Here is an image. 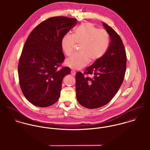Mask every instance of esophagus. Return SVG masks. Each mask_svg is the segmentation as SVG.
Instances as JSON below:
<instances>
[{"mask_svg":"<svg viewBox=\"0 0 150 150\" xmlns=\"http://www.w3.org/2000/svg\"><path fill=\"white\" fill-rule=\"evenodd\" d=\"M71 74L73 76H75V75H76V71L74 70H71Z\"/></svg>","mask_w":150,"mask_h":150,"instance_id":"34e87169","label":"esophagus"}]
</instances>
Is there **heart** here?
Returning a JSON list of instances; mask_svg holds the SVG:
<instances>
[{
	"mask_svg": "<svg viewBox=\"0 0 150 150\" xmlns=\"http://www.w3.org/2000/svg\"><path fill=\"white\" fill-rule=\"evenodd\" d=\"M76 44H80L79 52L66 59L65 64L72 69H80L89 62H95L103 57L109 47L110 37L106 30L86 22L77 27L73 35L66 33L62 37L61 47L67 56L73 54Z\"/></svg>",
	"mask_w": 150,
	"mask_h": 150,
	"instance_id": "obj_1",
	"label": "heart"
}]
</instances>
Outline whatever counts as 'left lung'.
I'll list each match as a JSON object with an SVG mask.
<instances>
[{"instance_id": "left-lung-1", "label": "left lung", "mask_w": 150, "mask_h": 150, "mask_svg": "<svg viewBox=\"0 0 150 150\" xmlns=\"http://www.w3.org/2000/svg\"><path fill=\"white\" fill-rule=\"evenodd\" d=\"M102 23L110 38L106 54L84 74L79 71L76 74L77 101L91 109L102 107L114 98L122 85L127 67V55L121 38L112 28ZM88 74L93 77L85 76Z\"/></svg>"}]
</instances>
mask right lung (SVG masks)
I'll return each mask as SVG.
<instances>
[{"label":"right lung","mask_w":150,"mask_h":150,"mask_svg":"<svg viewBox=\"0 0 150 150\" xmlns=\"http://www.w3.org/2000/svg\"><path fill=\"white\" fill-rule=\"evenodd\" d=\"M76 23V18H49L39 24L27 38L18 72L22 92L32 104L48 107L58 100L63 79L71 71L68 67L58 69L64 59L61 40Z\"/></svg>","instance_id":"right-lung-1"}]
</instances>
